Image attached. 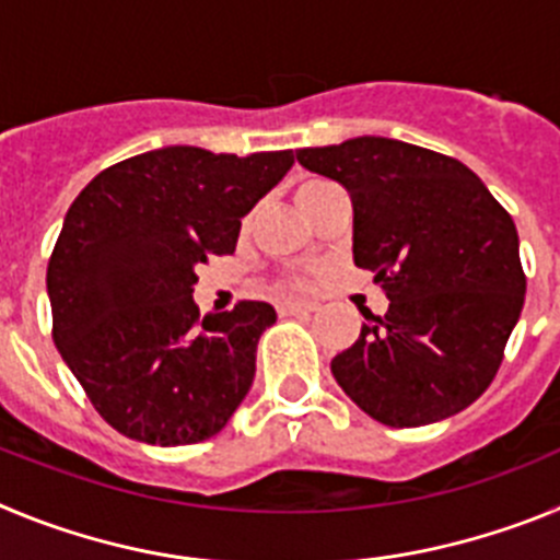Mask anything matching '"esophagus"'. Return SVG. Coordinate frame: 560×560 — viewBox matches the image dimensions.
I'll return each mask as SVG.
<instances>
[{
	"mask_svg": "<svg viewBox=\"0 0 560 560\" xmlns=\"http://www.w3.org/2000/svg\"><path fill=\"white\" fill-rule=\"evenodd\" d=\"M277 308L280 314H300V311H316V303L314 300H283Z\"/></svg>",
	"mask_w": 560,
	"mask_h": 560,
	"instance_id": "esophagus-1",
	"label": "esophagus"
}]
</instances>
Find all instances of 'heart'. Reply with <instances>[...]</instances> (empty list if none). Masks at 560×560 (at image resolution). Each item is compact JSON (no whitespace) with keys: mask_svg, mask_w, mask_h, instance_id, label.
<instances>
[{"mask_svg":"<svg viewBox=\"0 0 560 560\" xmlns=\"http://www.w3.org/2000/svg\"><path fill=\"white\" fill-rule=\"evenodd\" d=\"M323 185H325V182H308V185L300 187V192H296V199H300V196H305V192L316 190V187H323Z\"/></svg>","mask_w":560,"mask_h":560,"instance_id":"1","label":"heart"}]
</instances>
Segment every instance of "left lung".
Masks as SVG:
<instances>
[{
    "label": "left lung",
    "instance_id": "1",
    "mask_svg": "<svg viewBox=\"0 0 560 560\" xmlns=\"http://www.w3.org/2000/svg\"><path fill=\"white\" fill-rule=\"evenodd\" d=\"M296 162L350 192L353 260L389 300L330 361L339 387L395 429L471 407L527 289L508 210L463 162L387 137L300 148Z\"/></svg>",
    "mask_w": 560,
    "mask_h": 560
}]
</instances>
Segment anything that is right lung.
<instances>
[{
  "mask_svg": "<svg viewBox=\"0 0 560 560\" xmlns=\"http://www.w3.org/2000/svg\"><path fill=\"white\" fill-rule=\"evenodd\" d=\"M294 165L171 145L106 167L81 190L47 266L52 341L108 427L190 446L226 427L277 314L244 300L199 314L196 269L232 255L241 219Z\"/></svg>",
  "mask_w": 560,
  "mask_h": 560,
  "instance_id": "add662e5",
  "label": "right lung"
}]
</instances>
